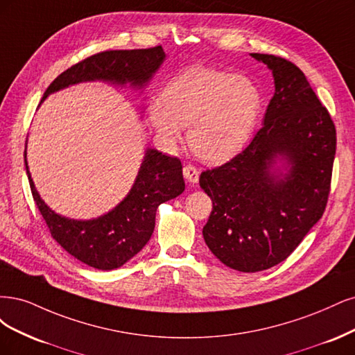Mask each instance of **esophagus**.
<instances>
[{"label": "esophagus", "mask_w": 355, "mask_h": 355, "mask_svg": "<svg viewBox=\"0 0 355 355\" xmlns=\"http://www.w3.org/2000/svg\"><path fill=\"white\" fill-rule=\"evenodd\" d=\"M182 174H184V178L191 182V184H194V182L199 181V171L198 168L194 165H186L184 168H182Z\"/></svg>", "instance_id": "esophagus-1"}]
</instances>
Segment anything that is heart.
<instances>
[{
  "instance_id": "b5f03b06",
  "label": "heart",
  "mask_w": 355,
  "mask_h": 355,
  "mask_svg": "<svg viewBox=\"0 0 355 355\" xmlns=\"http://www.w3.org/2000/svg\"><path fill=\"white\" fill-rule=\"evenodd\" d=\"M262 98L258 87L236 73L191 66L171 79L161 101L148 106V121L164 144L189 127L193 153L207 162L236 155L252 134Z\"/></svg>"
}]
</instances>
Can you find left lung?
<instances>
[{
	"label": "left lung",
	"instance_id": "left-lung-1",
	"mask_svg": "<svg viewBox=\"0 0 355 355\" xmlns=\"http://www.w3.org/2000/svg\"><path fill=\"white\" fill-rule=\"evenodd\" d=\"M250 55L274 76L264 125L245 150L199 178L212 200L205 242L242 272L280 264L322 218L336 153L335 123L300 67L279 55ZM277 158L288 175L272 173Z\"/></svg>",
	"mask_w": 355,
	"mask_h": 355
}]
</instances>
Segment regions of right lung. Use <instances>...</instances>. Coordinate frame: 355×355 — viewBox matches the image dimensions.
Instances as JSON below:
<instances>
[{
	"label": "right lung",
	"instance_id": "add662e5",
	"mask_svg": "<svg viewBox=\"0 0 355 355\" xmlns=\"http://www.w3.org/2000/svg\"><path fill=\"white\" fill-rule=\"evenodd\" d=\"M165 60L161 45L141 50H109L89 55L57 76L45 89L41 103L69 85L103 81L143 88ZM25 165L33 200L49 225L53 239L67 254L97 270H115L135 257L150 240L156 209L184 191L178 157L147 148L130 193L116 208L94 220L78 221L55 214L38 194L31 178L26 150Z\"/></svg>",
	"mask_w": 355,
	"mask_h": 355
}]
</instances>
